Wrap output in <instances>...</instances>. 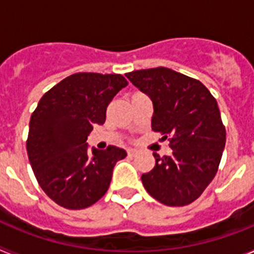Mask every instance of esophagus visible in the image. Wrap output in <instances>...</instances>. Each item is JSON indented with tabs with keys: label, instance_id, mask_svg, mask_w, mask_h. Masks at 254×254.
Masks as SVG:
<instances>
[{
	"label": "esophagus",
	"instance_id": "obj_1",
	"mask_svg": "<svg viewBox=\"0 0 254 254\" xmlns=\"http://www.w3.org/2000/svg\"><path fill=\"white\" fill-rule=\"evenodd\" d=\"M137 152L138 151L136 149H128V150H127V154H128L129 156H134V155L137 154Z\"/></svg>",
	"mask_w": 254,
	"mask_h": 254
}]
</instances>
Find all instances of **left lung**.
Masks as SVG:
<instances>
[{
	"label": "left lung",
	"instance_id": "obj_1",
	"mask_svg": "<svg viewBox=\"0 0 254 254\" xmlns=\"http://www.w3.org/2000/svg\"><path fill=\"white\" fill-rule=\"evenodd\" d=\"M127 78L152 102V131L169 137L173 154L141 177L150 196L167 206L198 198L217 173L226 132L216 99L198 80L167 67L137 69Z\"/></svg>",
	"mask_w": 254,
	"mask_h": 254
}]
</instances>
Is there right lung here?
I'll list each match as a JSON object with an SVG mask.
<instances>
[{"label":"right lung","mask_w":254,"mask_h":254,"mask_svg":"<svg viewBox=\"0 0 254 254\" xmlns=\"http://www.w3.org/2000/svg\"><path fill=\"white\" fill-rule=\"evenodd\" d=\"M128 85L118 73L78 72L64 78L38 103L29 123L26 150L34 176L47 196L69 210L99 201L113 168L127 152L116 146L91 149L87 136L105 122L107 107Z\"/></svg>","instance_id":"1"}]
</instances>
